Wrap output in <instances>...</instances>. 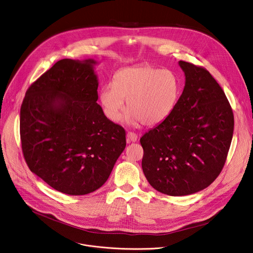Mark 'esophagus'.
<instances>
[{
    "label": "esophagus",
    "mask_w": 253,
    "mask_h": 253,
    "mask_svg": "<svg viewBox=\"0 0 253 253\" xmlns=\"http://www.w3.org/2000/svg\"><path fill=\"white\" fill-rule=\"evenodd\" d=\"M127 142H135L138 140V135L134 132H128L126 135Z\"/></svg>",
    "instance_id": "esophagus-1"
}]
</instances>
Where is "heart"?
Instances as JSON below:
<instances>
[{
    "mask_svg": "<svg viewBox=\"0 0 253 253\" xmlns=\"http://www.w3.org/2000/svg\"><path fill=\"white\" fill-rule=\"evenodd\" d=\"M180 92L179 80L174 72L150 65L119 70L113 84L104 85L100 101L107 116L119 121L127 101L128 119L131 123L154 126L172 113Z\"/></svg>",
    "mask_w": 253,
    "mask_h": 253,
    "instance_id": "heart-1",
    "label": "heart"
}]
</instances>
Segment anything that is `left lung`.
Here are the masks:
<instances>
[{"label": "left lung", "mask_w": 253, "mask_h": 253, "mask_svg": "<svg viewBox=\"0 0 253 253\" xmlns=\"http://www.w3.org/2000/svg\"><path fill=\"white\" fill-rule=\"evenodd\" d=\"M185 86L168 118L140 138L149 184L169 196L208 187L224 167L234 114L223 89L204 67L179 61Z\"/></svg>", "instance_id": "8db88e82"}]
</instances>
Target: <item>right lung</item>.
<instances>
[{"instance_id": "1", "label": "right lung", "mask_w": 253, "mask_h": 253, "mask_svg": "<svg viewBox=\"0 0 253 253\" xmlns=\"http://www.w3.org/2000/svg\"><path fill=\"white\" fill-rule=\"evenodd\" d=\"M93 60L62 59L34 82L20 109V140L31 171L68 195L100 188L126 146L122 126L98 100Z\"/></svg>"}]
</instances>
